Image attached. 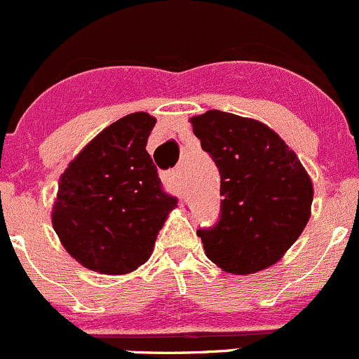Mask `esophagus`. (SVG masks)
<instances>
[{"instance_id": "1", "label": "esophagus", "mask_w": 359, "mask_h": 359, "mask_svg": "<svg viewBox=\"0 0 359 359\" xmlns=\"http://www.w3.org/2000/svg\"><path fill=\"white\" fill-rule=\"evenodd\" d=\"M162 181L168 187V190H171L172 194H181V176L178 175V171H168L164 172L162 176Z\"/></svg>"}]
</instances>
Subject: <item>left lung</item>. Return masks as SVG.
Here are the masks:
<instances>
[{
  "label": "left lung",
  "mask_w": 359,
  "mask_h": 359,
  "mask_svg": "<svg viewBox=\"0 0 359 359\" xmlns=\"http://www.w3.org/2000/svg\"><path fill=\"white\" fill-rule=\"evenodd\" d=\"M221 175V216L198 230L205 256L231 275H252L283 257L311 216L313 181L266 124L221 110L190 119Z\"/></svg>",
  "instance_id": "left-lung-1"
}]
</instances>
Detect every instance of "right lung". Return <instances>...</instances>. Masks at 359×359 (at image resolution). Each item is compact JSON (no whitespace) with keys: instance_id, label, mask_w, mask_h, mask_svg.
I'll return each instance as SVG.
<instances>
[{"instance_id":"obj_1","label":"right lung","mask_w":359,"mask_h":359,"mask_svg":"<svg viewBox=\"0 0 359 359\" xmlns=\"http://www.w3.org/2000/svg\"><path fill=\"white\" fill-rule=\"evenodd\" d=\"M155 123L147 112L116 121L60 176L51 224L65 250L91 271L126 275L145 264L178 205L147 152Z\"/></svg>"}]
</instances>
